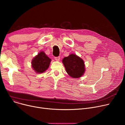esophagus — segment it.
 Wrapping results in <instances>:
<instances>
[{
    "label": "esophagus",
    "instance_id": "obj_1",
    "mask_svg": "<svg viewBox=\"0 0 125 125\" xmlns=\"http://www.w3.org/2000/svg\"><path fill=\"white\" fill-rule=\"evenodd\" d=\"M55 59L56 61H58L60 60V57H55Z\"/></svg>",
    "mask_w": 125,
    "mask_h": 125
}]
</instances>
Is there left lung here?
Listing matches in <instances>:
<instances>
[{
    "label": "left lung",
    "mask_w": 125,
    "mask_h": 125,
    "mask_svg": "<svg viewBox=\"0 0 125 125\" xmlns=\"http://www.w3.org/2000/svg\"><path fill=\"white\" fill-rule=\"evenodd\" d=\"M67 73L73 78L81 77L85 72L84 61L75 54H70L62 60Z\"/></svg>",
    "instance_id": "left-lung-1"
}]
</instances>
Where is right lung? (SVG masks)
I'll return each mask as SVG.
<instances>
[{
  "instance_id": "obj_1",
  "label": "right lung",
  "mask_w": 125,
  "mask_h": 125,
  "mask_svg": "<svg viewBox=\"0 0 125 125\" xmlns=\"http://www.w3.org/2000/svg\"><path fill=\"white\" fill-rule=\"evenodd\" d=\"M51 59L49 58L44 52H40L32 60V67L37 73H41L49 68Z\"/></svg>"
}]
</instances>
